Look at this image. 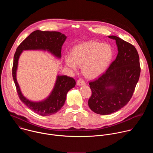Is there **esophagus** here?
Returning a JSON list of instances; mask_svg holds the SVG:
<instances>
[{
  "label": "esophagus",
  "instance_id": "esophagus-1",
  "mask_svg": "<svg viewBox=\"0 0 153 153\" xmlns=\"http://www.w3.org/2000/svg\"><path fill=\"white\" fill-rule=\"evenodd\" d=\"M85 85V82L82 79H79L77 81V86H82V85Z\"/></svg>",
  "mask_w": 153,
  "mask_h": 153
}]
</instances>
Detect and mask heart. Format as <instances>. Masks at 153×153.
<instances>
[{"label": "heart", "instance_id": "b5f03b06", "mask_svg": "<svg viewBox=\"0 0 153 153\" xmlns=\"http://www.w3.org/2000/svg\"><path fill=\"white\" fill-rule=\"evenodd\" d=\"M113 55L111 47L96 41H90L76 46L71 54L65 57L68 67L76 70L82 66L83 74L88 78L94 79L104 73Z\"/></svg>", "mask_w": 153, "mask_h": 153}]
</instances>
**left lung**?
<instances>
[{
	"label": "left lung",
	"instance_id": "1",
	"mask_svg": "<svg viewBox=\"0 0 153 153\" xmlns=\"http://www.w3.org/2000/svg\"><path fill=\"white\" fill-rule=\"evenodd\" d=\"M108 37L116 40L118 50L116 59L102 76L89 83L92 95L88 106L93 112L101 115L113 113L128 103L140 74L136 48L119 37Z\"/></svg>",
	"mask_w": 153,
	"mask_h": 153
}]
</instances>
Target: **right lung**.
<instances>
[{
	"mask_svg": "<svg viewBox=\"0 0 153 153\" xmlns=\"http://www.w3.org/2000/svg\"><path fill=\"white\" fill-rule=\"evenodd\" d=\"M66 39V36L58 31L36 30L20 43L14 54L12 74L18 96L22 102L40 116H50L59 111L66 100L68 92L75 86L76 81L72 77L58 75L54 88L48 97L39 102L30 100L22 93L17 81L18 60L24 50L47 51L56 57L60 59L62 47Z\"/></svg>",
	"mask_w": 153,
	"mask_h": 153,
	"instance_id": "add662e5",
	"label": "right lung"
}]
</instances>
